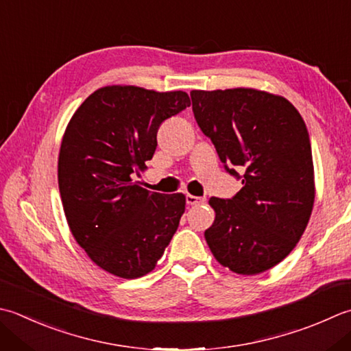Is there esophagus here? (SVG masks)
<instances>
[{"instance_id": "1", "label": "esophagus", "mask_w": 351, "mask_h": 351, "mask_svg": "<svg viewBox=\"0 0 351 351\" xmlns=\"http://www.w3.org/2000/svg\"><path fill=\"white\" fill-rule=\"evenodd\" d=\"M185 201H187L189 205H197V204H204L205 197H197V196H193V195H187V196H185Z\"/></svg>"}]
</instances>
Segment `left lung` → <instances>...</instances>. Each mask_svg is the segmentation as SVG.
I'll use <instances>...</instances> for the list:
<instances>
[{"label": "left lung", "instance_id": "8db88e82", "mask_svg": "<svg viewBox=\"0 0 351 351\" xmlns=\"http://www.w3.org/2000/svg\"><path fill=\"white\" fill-rule=\"evenodd\" d=\"M193 114L230 175L242 167L232 199L211 197L216 217L205 240L219 263L256 276L289 256L315 202L311 138L289 100L254 88L190 93Z\"/></svg>", "mask_w": 351, "mask_h": 351}]
</instances>
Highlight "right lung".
<instances>
[{
    "mask_svg": "<svg viewBox=\"0 0 351 351\" xmlns=\"http://www.w3.org/2000/svg\"><path fill=\"white\" fill-rule=\"evenodd\" d=\"M187 106L184 91L103 86L65 129L58 181L66 222L88 257L112 276L154 271L178 230L185 196L150 193L132 173L147 169L161 123Z\"/></svg>",
    "mask_w": 351,
    "mask_h": 351,
    "instance_id": "add662e5",
    "label": "right lung"
}]
</instances>
